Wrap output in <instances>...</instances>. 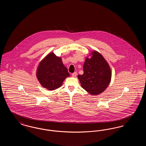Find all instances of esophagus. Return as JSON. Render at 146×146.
<instances>
[{
  "mask_svg": "<svg viewBox=\"0 0 146 146\" xmlns=\"http://www.w3.org/2000/svg\"><path fill=\"white\" fill-rule=\"evenodd\" d=\"M76 75H77V72H75L74 73H72V76H73V77H76Z\"/></svg>",
  "mask_w": 146,
  "mask_h": 146,
  "instance_id": "obj_1",
  "label": "esophagus"
}]
</instances>
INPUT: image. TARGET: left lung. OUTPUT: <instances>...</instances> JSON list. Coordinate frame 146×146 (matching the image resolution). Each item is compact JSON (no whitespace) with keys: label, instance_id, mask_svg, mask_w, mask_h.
Listing matches in <instances>:
<instances>
[{"label":"left lung","instance_id":"1","mask_svg":"<svg viewBox=\"0 0 146 146\" xmlns=\"http://www.w3.org/2000/svg\"><path fill=\"white\" fill-rule=\"evenodd\" d=\"M84 63V74L78 78L82 87L91 95H98L108 87L111 79V70L104 57L97 51L91 53Z\"/></svg>","mask_w":146,"mask_h":146}]
</instances>
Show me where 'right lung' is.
<instances>
[{
	"instance_id": "obj_1",
	"label": "right lung",
	"mask_w": 146,
	"mask_h": 146,
	"mask_svg": "<svg viewBox=\"0 0 146 146\" xmlns=\"http://www.w3.org/2000/svg\"><path fill=\"white\" fill-rule=\"evenodd\" d=\"M70 73L63 64L61 58L53 53L46 56L39 64L36 77L45 88L54 90L60 88Z\"/></svg>"
}]
</instances>
